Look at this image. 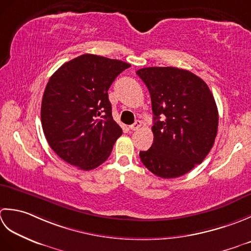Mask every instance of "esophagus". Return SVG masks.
I'll list each match as a JSON object with an SVG mask.
<instances>
[{
    "label": "esophagus",
    "instance_id": "esophagus-1",
    "mask_svg": "<svg viewBox=\"0 0 251 251\" xmlns=\"http://www.w3.org/2000/svg\"><path fill=\"white\" fill-rule=\"evenodd\" d=\"M141 126H142V122H141L140 120H136V121L134 122V124L130 126V129H131L132 131H136V130L140 129Z\"/></svg>",
    "mask_w": 251,
    "mask_h": 251
}]
</instances>
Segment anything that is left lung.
I'll return each mask as SVG.
<instances>
[{"instance_id":"1","label":"left lung","mask_w":251,"mask_h":251,"mask_svg":"<svg viewBox=\"0 0 251 251\" xmlns=\"http://www.w3.org/2000/svg\"><path fill=\"white\" fill-rule=\"evenodd\" d=\"M151 94L154 143L140 158L163 178L186 175L209 154L216 140L219 115L211 91L191 71L147 67L136 71Z\"/></svg>"}]
</instances>
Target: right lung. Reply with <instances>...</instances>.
<instances>
[{
    "mask_svg": "<svg viewBox=\"0 0 251 251\" xmlns=\"http://www.w3.org/2000/svg\"><path fill=\"white\" fill-rule=\"evenodd\" d=\"M130 66L83 54L50 76L41 105V122L50 148L61 159L89 171L109 157L122 129L112 119L108 90Z\"/></svg>",
    "mask_w": 251,
    "mask_h": 251,
    "instance_id": "right-lung-1",
    "label": "right lung"
}]
</instances>
